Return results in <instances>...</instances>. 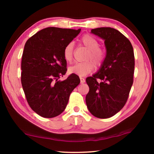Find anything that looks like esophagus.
Masks as SVG:
<instances>
[{"mask_svg":"<svg viewBox=\"0 0 154 154\" xmlns=\"http://www.w3.org/2000/svg\"><path fill=\"white\" fill-rule=\"evenodd\" d=\"M80 80H81V83H85V80L83 77H80Z\"/></svg>","mask_w":154,"mask_h":154,"instance_id":"obj_1","label":"esophagus"}]
</instances>
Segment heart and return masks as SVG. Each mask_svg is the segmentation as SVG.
<instances>
[{
	"label": "heart",
	"instance_id": "b5f03b06",
	"mask_svg": "<svg viewBox=\"0 0 154 154\" xmlns=\"http://www.w3.org/2000/svg\"><path fill=\"white\" fill-rule=\"evenodd\" d=\"M81 43L87 48L88 52L86 59L92 60L97 66H100L104 62L105 58V53L104 50L99 48V43L95 38L91 35L86 34L80 40ZM64 57L67 62H71L73 59V44L69 43L65 46L64 52ZM94 64L91 61H85L83 62H77L73 64L69 68V71L71 73L79 75L80 76H84L91 73L94 69Z\"/></svg>",
	"mask_w": 154,
	"mask_h": 154
}]
</instances>
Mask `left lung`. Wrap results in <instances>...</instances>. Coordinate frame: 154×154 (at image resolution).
Instances as JSON below:
<instances>
[{
    "label": "left lung",
    "mask_w": 154,
    "mask_h": 154,
    "mask_svg": "<svg viewBox=\"0 0 154 154\" xmlns=\"http://www.w3.org/2000/svg\"><path fill=\"white\" fill-rule=\"evenodd\" d=\"M91 33L104 40L106 53L97 72L86 79L90 90L85 102L94 116L108 119L123 109L129 96L133 83V48L125 35L111 27L92 29Z\"/></svg>",
    "instance_id": "obj_1"
}]
</instances>
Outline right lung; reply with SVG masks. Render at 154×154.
Returning <instances> with one entry per match:
<instances>
[{
    "label": "right lung",
    "instance_id": "right-lung-1",
    "mask_svg": "<svg viewBox=\"0 0 154 154\" xmlns=\"http://www.w3.org/2000/svg\"><path fill=\"white\" fill-rule=\"evenodd\" d=\"M81 31L48 27L31 36L25 44L21 81L29 106L42 117L61 114L71 92L81 82L74 73L64 81H59L67 71L63 54L65 46Z\"/></svg>",
    "mask_w": 154,
    "mask_h": 154
}]
</instances>
